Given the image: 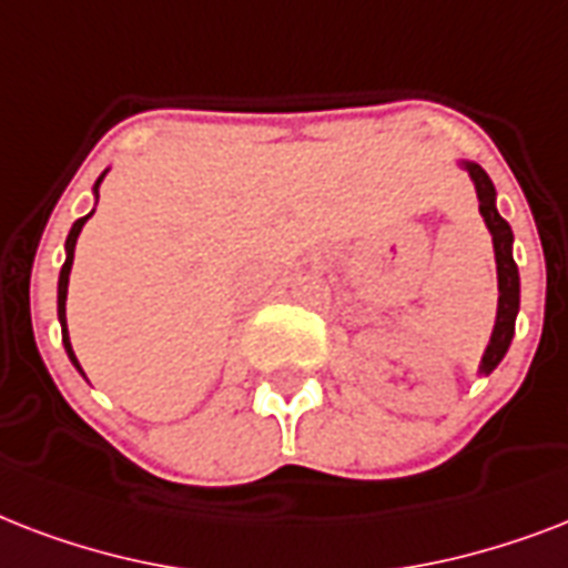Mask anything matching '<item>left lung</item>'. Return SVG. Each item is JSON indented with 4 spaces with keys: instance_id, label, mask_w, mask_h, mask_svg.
<instances>
[{
    "instance_id": "obj_1",
    "label": "left lung",
    "mask_w": 568,
    "mask_h": 568,
    "mask_svg": "<svg viewBox=\"0 0 568 568\" xmlns=\"http://www.w3.org/2000/svg\"><path fill=\"white\" fill-rule=\"evenodd\" d=\"M474 180L477 197H480V215L486 219L491 243H495V263H498V320L491 328V341L486 346L480 362V373L489 376L507 355L513 334H516V314H518V266L513 261V231L509 224L500 219L498 206H495V183L489 174L477 165V162H463Z\"/></svg>"
}]
</instances>
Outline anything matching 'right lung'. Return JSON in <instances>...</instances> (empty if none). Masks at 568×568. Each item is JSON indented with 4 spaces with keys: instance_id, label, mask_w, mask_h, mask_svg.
<instances>
[{
    "instance_id": "add662e5",
    "label": "right lung",
    "mask_w": 568,
    "mask_h": 568,
    "mask_svg": "<svg viewBox=\"0 0 568 568\" xmlns=\"http://www.w3.org/2000/svg\"><path fill=\"white\" fill-rule=\"evenodd\" d=\"M105 178V171L100 174V180L94 183V195H97V189H100V183H103ZM94 215V210L88 215H82V219H77L73 222V227H70V234H68V243H64V248H68V261H64V266H61V275H59V320H61V341H64V349H68L70 355V362H73V367H77L79 373H82V367H79L77 362V355H73V346H70V337H68V316H64V302H68V281H70V266H73V252H77V240H79V231H82V224L88 222Z\"/></svg>"
}]
</instances>
